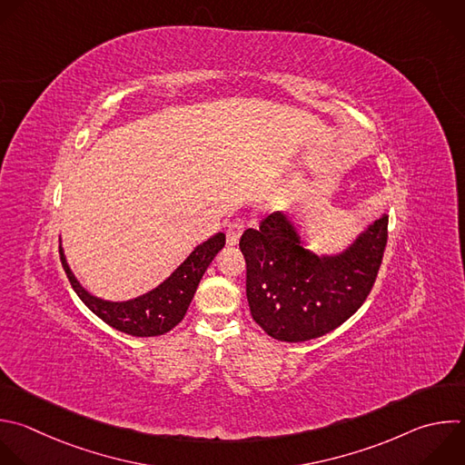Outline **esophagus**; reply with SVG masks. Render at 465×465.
Wrapping results in <instances>:
<instances>
[{
  "label": "esophagus",
  "mask_w": 465,
  "mask_h": 465,
  "mask_svg": "<svg viewBox=\"0 0 465 465\" xmlns=\"http://www.w3.org/2000/svg\"><path fill=\"white\" fill-rule=\"evenodd\" d=\"M242 230H244V224L241 221H235V223H230L228 224V230H226V244L228 246H237L239 244V239L242 235Z\"/></svg>",
  "instance_id": "obj_1"
}]
</instances>
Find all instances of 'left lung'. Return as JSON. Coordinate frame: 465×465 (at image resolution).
I'll return each mask as SVG.
<instances>
[{
  "label": "left lung",
  "instance_id": "left-lung-1",
  "mask_svg": "<svg viewBox=\"0 0 465 465\" xmlns=\"http://www.w3.org/2000/svg\"><path fill=\"white\" fill-rule=\"evenodd\" d=\"M389 217L367 224L338 253H316L292 215L275 212L246 230V297L253 322L273 340L301 343L345 323L367 299L387 244Z\"/></svg>",
  "mask_w": 465,
  "mask_h": 465
}]
</instances>
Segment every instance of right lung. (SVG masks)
I'll return each mask as SVG.
<instances>
[{
  "label": "right lung",
  "mask_w": 465,
  "mask_h": 465,
  "mask_svg": "<svg viewBox=\"0 0 465 465\" xmlns=\"http://www.w3.org/2000/svg\"><path fill=\"white\" fill-rule=\"evenodd\" d=\"M224 242L226 235L223 232L215 233L195 246V250L161 284L127 301H107L87 292L73 273L62 244L60 259L71 286L94 316L118 332L136 338H153L170 332L183 322L206 268L224 248Z\"/></svg>",
  "instance_id": "1"
}]
</instances>
